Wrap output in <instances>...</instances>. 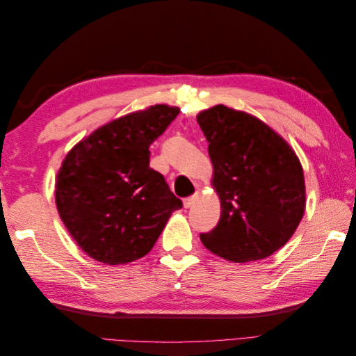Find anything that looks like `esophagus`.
Wrapping results in <instances>:
<instances>
[{"label": "esophagus", "instance_id": "1", "mask_svg": "<svg viewBox=\"0 0 356 356\" xmlns=\"http://www.w3.org/2000/svg\"><path fill=\"white\" fill-rule=\"evenodd\" d=\"M197 199H199V193H195V195L190 196V197H187V199L184 200V207H186V208H191L193 204L196 203V200H197Z\"/></svg>", "mask_w": 356, "mask_h": 356}]
</instances>
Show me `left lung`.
I'll use <instances>...</instances> for the list:
<instances>
[{
	"label": "left lung",
	"instance_id": "8db88e82",
	"mask_svg": "<svg viewBox=\"0 0 356 356\" xmlns=\"http://www.w3.org/2000/svg\"><path fill=\"white\" fill-rule=\"evenodd\" d=\"M208 139L217 227L200 241L225 260H261L282 248L303 218L305 177L291 147L257 117L215 105L197 115Z\"/></svg>",
	"mask_w": 356,
	"mask_h": 356
}]
</instances>
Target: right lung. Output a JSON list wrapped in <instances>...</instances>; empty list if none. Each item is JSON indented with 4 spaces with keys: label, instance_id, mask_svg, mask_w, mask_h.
Returning <instances> with one entry per match:
<instances>
[{
    "label": "right lung",
    "instance_id": "add662e5",
    "mask_svg": "<svg viewBox=\"0 0 356 356\" xmlns=\"http://www.w3.org/2000/svg\"><path fill=\"white\" fill-rule=\"evenodd\" d=\"M179 108L154 105L105 124L75 145L56 178V207L81 250L105 264L152 251L182 202L149 168V145Z\"/></svg>",
    "mask_w": 356,
    "mask_h": 356
}]
</instances>
